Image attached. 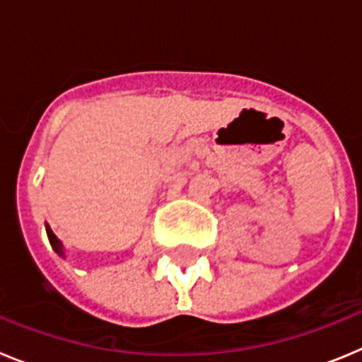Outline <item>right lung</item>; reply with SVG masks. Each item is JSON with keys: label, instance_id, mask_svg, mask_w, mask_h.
I'll return each instance as SVG.
<instances>
[{"label": "right lung", "instance_id": "1", "mask_svg": "<svg viewBox=\"0 0 362 362\" xmlns=\"http://www.w3.org/2000/svg\"><path fill=\"white\" fill-rule=\"evenodd\" d=\"M47 235H49V241H50V245H52V248H54V250H56L57 254H63L62 241H59V239H57L56 235H54V233H52V230H50L49 226H47Z\"/></svg>", "mask_w": 362, "mask_h": 362}]
</instances>
